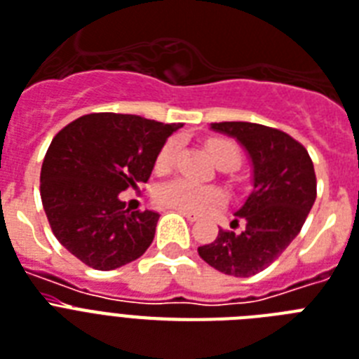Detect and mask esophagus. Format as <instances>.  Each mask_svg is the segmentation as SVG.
Listing matches in <instances>:
<instances>
[{
    "instance_id": "esophagus-1",
    "label": "esophagus",
    "mask_w": 359,
    "mask_h": 359,
    "mask_svg": "<svg viewBox=\"0 0 359 359\" xmlns=\"http://www.w3.org/2000/svg\"><path fill=\"white\" fill-rule=\"evenodd\" d=\"M179 214H180V215H184L186 219L191 221V223H194V221L199 219V214H194V212H179Z\"/></svg>"
}]
</instances>
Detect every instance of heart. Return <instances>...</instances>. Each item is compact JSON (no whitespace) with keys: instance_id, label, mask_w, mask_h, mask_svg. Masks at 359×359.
<instances>
[{"instance_id":"heart-1","label":"heart","mask_w":359,"mask_h":359,"mask_svg":"<svg viewBox=\"0 0 359 359\" xmlns=\"http://www.w3.org/2000/svg\"><path fill=\"white\" fill-rule=\"evenodd\" d=\"M175 151H177V142H168V144L160 149L158 156H156V171H165L170 170L173 164ZM206 153L214 164H221V162H230L236 165L240 153L232 142L226 140H208L206 142ZM223 199V191L215 186H205L194 180L179 177V179L168 180L164 184H160L154 191V201L158 203L162 208H171L179 210V212H201L206 206L215 205Z\"/></svg>"}]
</instances>
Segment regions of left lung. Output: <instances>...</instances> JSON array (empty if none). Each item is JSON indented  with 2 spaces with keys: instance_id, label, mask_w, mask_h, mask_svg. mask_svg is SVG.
Wrapping results in <instances>:
<instances>
[{
  "instance_id": "obj_1",
  "label": "left lung",
  "mask_w": 359,
  "mask_h": 359,
  "mask_svg": "<svg viewBox=\"0 0 359 359\" xmlns=\"http://www.w3.org/2000/svg\"><path fill=\"white\" fill-rule=\"evenodd\" d=\"M234 138L250 160L252 189L236 210L241 232L219 230L199 256L225 275L247 278L269 267L295 240L316 203L317 180L308 151L290 134L249 121L212 123Z\"/></svg>"
}]
</instances>
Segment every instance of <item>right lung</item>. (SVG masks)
Here are the masks:
<instances>
[{
    "mask_svg": "<svg viewBox=\"0 0 359 359\" xmlns=\"http://www.w3.org/2000/svg\"><path fill=\"white\" fill-rule=\"evenodd\" d=\"M180 127L99 112L55 136L40 171V195L64 249L99 271L118 269L149 249L160 215L130 212L119 194L149 180L165 140Z\"/></svg>",
    "mask_w": 359,
    "mask_h": 359,
    "instance_id": "add662e5",
    "label": "right lung"
}]
</instances>
